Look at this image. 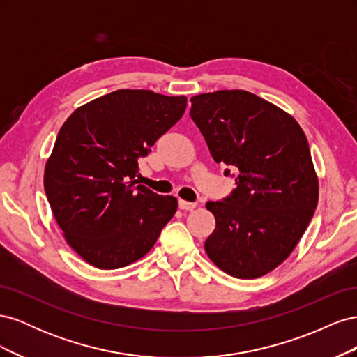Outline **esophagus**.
I'll use <instances>...</instances> for the list:
<instances>
[{"mask_svg":"<svg viewBox=\"0 0 357 357\" xmlns=\"http://www.w3.org/2000/svg\"><path fill=\"white\" fill-rule=\"evenodd\" d=\"M197 202H189V201H185V199H178V208L180 210H185V211H188V210H193L197 207Z\"/></svg>","mask_w":357,"mask_h":357,"instance_id":"esophagus-1","label":"esophagus"}]
</instances>
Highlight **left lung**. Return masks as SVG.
<instances>
[{"instance_id":"1","label":"left lung","mask_w":357,"mask_h":357,"mask_svg":"<svg viewBox=\"0 0 357 357\" xmlns=\"http://www.w3.org/2000/svg\"><path fill=\"white\" fill-rule=\"evenodd\" d=\"M190 102L213 159L236 172L231 195L205 204L215 219L205 252L232 277H262L294 252L317 207L307 137L294 117L252 92L201 93Z\"/></svg>"}]
</instances>
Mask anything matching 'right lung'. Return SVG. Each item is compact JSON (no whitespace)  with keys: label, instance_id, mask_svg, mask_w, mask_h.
<instances>
[{"label":"right lung","instance_id":"obj_1","mask_svg":"<svg viewBox=\"0 0 357 357\" xmlns=\"http://www.w3.org/2000/svg\"><path fill=\"white\" fill-rule=\"evenodd\" d=\"M186 96L119 89L79 107L45 168L53 215L73 250L100 269L138 261L177 210L174 197L137 185L138 159L174 126Z\"/></svg>","mask_w":357,"mask_h":357}]
</instances>
